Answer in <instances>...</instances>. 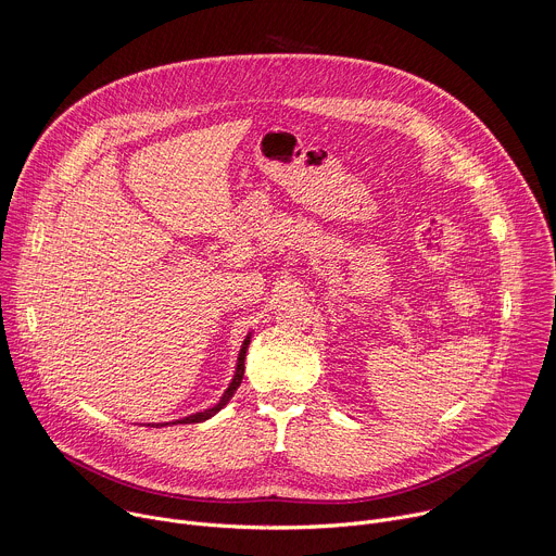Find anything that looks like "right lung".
I'll return each mask as SVG.
<instances>
[{"mask_svg":"<svg viewBox=\"0 0 556 556\" xmlns=\"http://www.w3.org/2000/svg\"><path fill=\"white\" fill-rule=\"evenodd\" d=\"M250 339H252V332H248L245 334V339H243V343H241V348H239V355H237V364H235V372H232V379H230V383H228V388L224 390V394L219 396V401L215 403V406H211V408H206V410H201V413H192V415H188V417H181V419H175V421H166V424H143V426H175V424H201V421H206V419H211V417H215L226 403L232 399V394L237 392V388H239V383H241V379H243V362H245V352H248V345H250Z\"/></svg>","mask_w":556,"mask_h":556,"instance_id":"1","label":"right lung"}]
</instances>
